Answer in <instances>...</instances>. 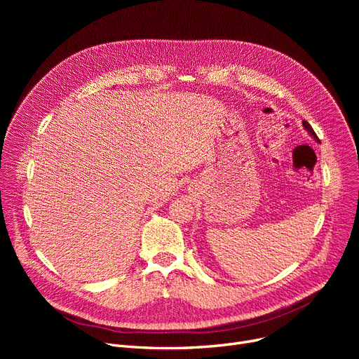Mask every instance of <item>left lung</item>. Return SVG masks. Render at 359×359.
<instances>
[{"label":"left lung","mask_w":359,"mask_h":359,"mask_svg":"<svg viewBox=\"0 0 359 359\" xmlns=\"http://www.w3.org/2000/svg\"><path fill=\"white\" fill-rule=\"evenodd\" d=\"M303 126H304V129L309 132V135H310L311 138H314V141H317V142H318V138H317V135H316V132L313 130V128L310 126V123H309V122H306V121H303Z\"/></svg>","instance_id":"1"}]
</instances>
